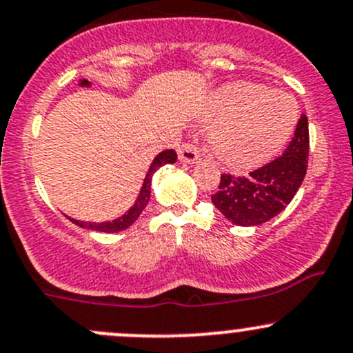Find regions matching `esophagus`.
<instances>
[{"label":"esophagus","mask_w":353,"mask_h":353,"mask_svg":"<svg viewBox=\"0 0 353 353\" xmlns=\"http://www.w3.org/2000/svg\"><path fill=\"white\" fill-rule=\"evenodd\" d=\"M177 155H179V161L183 164H194V162L199 161V150L194 143H183L179 147Z\"/></svg>","instance_id":"1"}]
</instances>
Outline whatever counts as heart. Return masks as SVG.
I'll return each instance as SVG.
<instances>
[{
    "label": "heart",
    "instance_id": "heart-1",
    "mask_svg": "<svg viewBox=\"0 0 353 353\" xmlns=\"http://www.w3.org/2000/svg\"><path fill=\"white\" fill-rule=\"evenodd\" d=\"M208 132L211 152L221 164L247 169L276 155L291 139L298 103L281 91L254 83L228 84L211 99Z\"/></svg>",
    "mask_w": 353,
    "mask_h": 353
}]
</instances>
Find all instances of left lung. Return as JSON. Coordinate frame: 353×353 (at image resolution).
Returning <instances> with one entry per match:
<instances>
[{"label":"left lung","instance_id":"obj_1","mask_svg":"<svg viewBox=\"0 0 353 353\" xmlns=\"http://www.w3.org/2000/svg\"><path fill=\"white\" fill-rule=\"evenodd\" d=\"M310 154L307 118L303 114L294 137L276 161L248 174L235 177L223 174L218 192L211 196L216 210L239 226H257L272 220L292 201L303 184Z\"/></svg>","mask_w":353,"mask_h":353}]
</instances>
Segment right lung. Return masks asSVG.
I'll use <instances>...</instances> for the list:
<instances>
[{
  "instance_id": "1",
  "label": "right lung",
  "mask_w": 353,
  "mask_h": 353,
  "mask_svg": "<svg viewBox=\"0 0 353 353\" xmlns=\"http://www.w3.org/2000/svg\"><path fill=\"white\" fill-rule=\"evenodd\" d=\"M177 161L176 152L170 148V150H164L161 154L155 155V159L152 161L150 167H148L145 179H143L142 188H140L139 196H137L135 203L128 208V211H125L121 216L114 218L113 221H101V223H94V221H81V220H74V218L68 216L72 223H76L77 226L84 230H92V232H101V233H117L121 232V230H127L128 226H132L137 221V218L140 216L143 210H145L147 203L150 201V191H152V177H154L155 170L159 167L165 165V164H174Z\"/></svg>"
}]
</instances>
